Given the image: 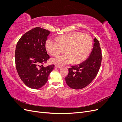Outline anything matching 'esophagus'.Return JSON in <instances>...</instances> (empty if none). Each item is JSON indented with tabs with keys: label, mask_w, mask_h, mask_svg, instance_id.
I'll use <instances>...</instances> for the list:
<instances>
[{
	"label": "esophagus",
	"mask_w": 122,
	"mask_h": 122,
	"mask_svg": "<svg viewBox=\"0 0 122 122\" xmlns=\"http://www.w3.org/2000/svg\"><path fill=\"white\" fill-rule=\"evenodd\" d=\"M55 67L56 68H58V69H60V68H61V66H57V65H55Z\"/></svg>",
	"instance_id": "obj_1"
}]
</instances>
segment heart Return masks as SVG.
I'll return each mask as SVG.
<instances>
[{
    "instance_id": "1",
    "label": "heart",
    "mask_w": 122,
    "mask_h": 122,
    "mask_svg": "<svg viewBox=\"0 0 122 122\" xmlns=\"http://www.w3.org/2000/svg\"><path fill=\"white\" fill-rule=\"evenodd\" d=\"M93 40L90 35L80 32H73L61 36L57 40L48 39L45 43L47 50L51 55H56L64 51L66 54L51 59V62L62 66L73 62H82L90 54Z\"/></svg>"
}]
</instances>
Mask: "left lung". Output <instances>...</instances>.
Returning <instances> with one entry per match:
<instances>
[{"label":"left lung","mask_w":122,"mask_h":122,"mask_svg":"<svg viewBox=\"0 0 122 122\" xmlns=\"http://www.w3.org/2000/svg\"><path fill=\"white\" fill-rule=\"evenodd\" d=\"M94 46L90 56L81 63L69 68L66 77L68 86L73 89L79 90L86 87L97 76L100 68L102 53L98 40L94 39Z\"/></svg>","instance_id":"8db88e82"}]
</instances>
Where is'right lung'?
I'll use <instances>...</instances> for the list:
<instances>
[{"label":"right lung","mask_w":122,"mask_h":122,"mask_svg":"<svg viewBox=\"0 0 122 122\" xmlns=\"http://www.w3.org/2000/svg\"><path fill=\"white\" fill-rule=\"evenodd\" d=\"M50 32L36 27L26 32L17 44L15 59L17 72L24 83L33 89L46 84L54 65L43 64L49 58L45 43Z\"/></svg>","instance_id":"right-lung-1"}]
</instances>
